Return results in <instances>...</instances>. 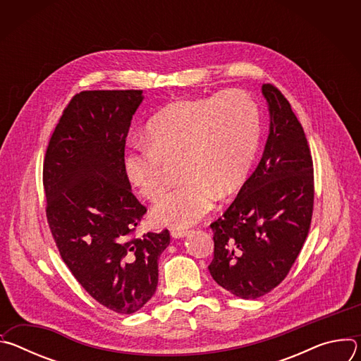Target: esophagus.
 Listing matches in <instances>:
<instances>
[{
	"mask_svg": "<svg viewBox=\"0 0 361 361\" xmlns=\"http://www.w3.org/2000/svg\"><path fill=\"white\" fill-rule=\"evenodd\" d=\"M188 234V230H181V228H171V237L174 238H183Z\"/></svg>",
	"mask_w": 361,
	"mask_h": 361,
	"instance_id": "34e87169",
	"label": "esophagus"
}]
</instances>
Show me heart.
Masks as SVG:
<instances>
[{"label":"heart","mask_w":361,"mask_h":361,"mask_svg":"<svg viewBox=\"0 0 361 361\" xmlns=\"http://www.w3.org/2000/svg\"><path fill=\"white\" fill-rule=\"evenodd\" d=\"M262 121L255 102L231 90L207 98L170 102L147 124V141H133L124 170L148 200L161 195L170 166L180 163L181 183L154 205L157 223L187 227L207 214L220 197L247 177L260 144Z\"/></svg>","instance_id":"1"}]
</instances>
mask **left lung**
I'll use <instances>...</instances> for the list:
<instances>
[{
    "label": "left lung",
    "mask_w": 361,
    "mask_h": 361,
    "mask_svg": "<svg viewBox=\"0 0 361 361\" xmlns=\"http://www.w3.org/2000/svg\"><path fill=\"white\" fill-rule=\"evenodd\" d=\"M270 111L263 157L223 216L212 223L219 286L240 298H259L288 274L310 230L313 160L290 102L271 84L262 87Z\"/></svg>",
    "instance_id": "left-lung-1"
}]
</instances>
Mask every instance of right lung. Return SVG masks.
Returning a JSON list of instances; mask_svg holds the SVG:
<instances>
[{
    "instance_id": "obj_1",
    "label": "right lung",
    "mask_w": 361,
    "mask_h": 361,
    "mask_svg": "<svg viewBox=\"0 0 361 361\" xmlns=\"http://www.w3.org/2000/svg\"><path fill=\"white\" fill-rule=\"evenodd\" d=\"M141 90L75 94L49 138L42 183L61 259L99 304L133 314L154 295L169 230L135 237L147 209L124 170L126 138Z\"/></svg>"
}]
</instances>
